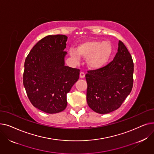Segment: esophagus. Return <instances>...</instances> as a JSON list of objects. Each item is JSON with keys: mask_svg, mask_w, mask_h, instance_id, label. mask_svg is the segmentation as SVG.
Here are the masks:
<instances>
[{"mask_svg": "<svg viewBox=\"0 0 154 154\" xmlns=\"http://www.w3.org/2000/svg\"><path fill=\"white\" fill-rule=\"evenodd\" d=\"M85 77V74L84 72H80V78H81V79H83V78H84Z\"/></svg>", "mask_w": 154, "mask_h": 154, "instance_id": "obj_1", "label": "esophagus"}]
</instances>
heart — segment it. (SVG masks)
Returning <instances> with one entry per match:
<instances>
[{"label":"heart","instance_id":"1","mask_svg":"<svg viewBox=\"0 0 154 154\" xmlns=\"http://www.w3.org/2000/svg\"><path fill=\"white\" fill-rule=\"evenodd\" d=\"M113 54V47L109 42L102 40H86L79 44L75 51H71L73 58L78 60L79 57L87 59L88 67L99 70L106 67Z\"/></svg>","mask_w":154,"mask_h":154}]
</instances>
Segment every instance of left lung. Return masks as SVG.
<instances>
[{"label":"left lung","instance_id":"1","mask_svg":"<svg viewBox=\"0 0 154 154\" xmlns=\"http://www.w3.org/2000/svg\"><path fill=\"white\" fill-rule=\"evenodd\" d=\"M117 52L111 62L85 75L87 102L94 112L109 114L118 109L133 87L134 63L131 54L119 40Z\"/></svg>","mask_w":154,"mask_h":154}]
</instances>
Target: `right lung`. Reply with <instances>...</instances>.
<instances>
[{"instance_id":"add662e5","label":"right lung","mask_w":154,"mask_h":154,"mask_svg":"<svg viewBox=\"0 0 154 154\" xmlns=\"http://www.w3.org/2000/svg\"><path fill=\"white\" fill-rule=\"evenodd\" d=\"M67 37L48 35L33 47L24 63L23 84L33 106L47 114L66 108L67 94L79 78L80 70L65 66Z\"/></svg>"}]
</instances>
